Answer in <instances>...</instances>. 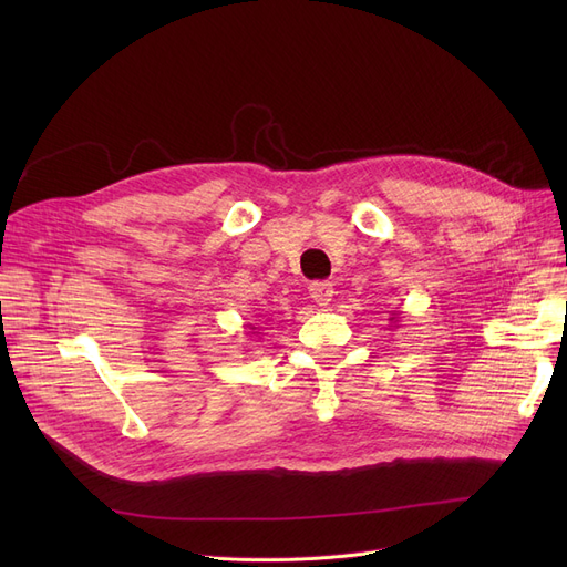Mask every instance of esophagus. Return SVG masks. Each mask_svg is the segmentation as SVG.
Returning a JSON list of instances; mask_svg holds the SVG:
<instances>
[{
	"instance_id": "1",
	"label": "esophagus",
	"mask_w": 567,
	"mask_h": 567,
	"mask_svg": "<svg viewBox=\"0 0 567 567\" xmlns=\"http://www.w3.org/2000/svg\"><path fill=\"white\" fill-rule=\"evenodd\" d=\"M310 296L315 299L317 306H329L333 301V285L331 282H312L310 285Z\"/></svg>"
}]
</instances>
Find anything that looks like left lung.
Listing matches in <instances>:
<instances>
[{
	"label": "left lung",
	"instance_id": "left-lung-1",
	"mask_svg": "<svg viewBox=\"0 0 567 567\" xmlns=\"http://www.w3.org/2000/svg\"><path fill=\"white\" fill-rule=\"evenodd\" d=\"M393 315H398V312H393ZM393 319H398V317H391V321H393Z\"/></svg>",
	"mask_w": 567,
	"mask_h": 567
}]
</instances>
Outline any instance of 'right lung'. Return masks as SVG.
Instances as JSON below:
<instances>
[{"label": "right lung", "mask_w": 567, "mask_h": 567, "mask_svg": "<svg viewBox=\"0 0 567 567\" xmlns=\"http://www.w3.org/2000/svg\"><path fill=\"white\" fill-rule=\"evenodd\" d=\"M252 329H255V326H252Z\"/></svg>", "instance_id": "right-lung-1"}]
</instances>
